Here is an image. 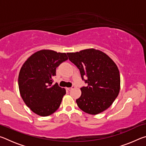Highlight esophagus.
I'll use <instances>...</instances> for the list:
<instances>
[{
	"mask_svg": "<svg viewBox=\"0 0 146 146\" xmlns=\"http://www.w3.org/2000/svg\"><path fill=\"white\" fill-rule=\"evenodd\" d=\"M74 88H75V86H71V88H66V90H67L68 91H71L72 90H73Z\"/></svg>",
	"mask_w": 146,
	"mask_h": 146,
	"instance_id": "obj_1",
	"label": "esophagus"
}]
</instances>
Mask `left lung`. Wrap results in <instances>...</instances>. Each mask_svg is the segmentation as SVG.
Returning a JSON list of instances; mask_svg holds the SVG:
<instances>
[{"instance_id": "left-lung-1", "label": "left lung", "mask_w": 146, "mask_h": 146, "mask_svg": "<svg viewBox=\"0 0 146 146\" xmlns=\"http://www.w3.org/2000/svg\"><path fill=\"white\" fill-rule=\"evenodd\" d=\"M71 62L80 71L86 87L76 100L78 108L91 115H97L111 106L120 91V76L117 65L106 53L95 49L68 53ZM84 77H87L85 80Z\"/></svg>"}]
</instances>
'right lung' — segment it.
<instances>
[{
    "mask_svg": "<svg viewBox=\"0 0 146 146\" xmlns=\"http://www.w3.org/2000/svg\"><path fill=\"white\" fill-rule=\"evenodd\" d=\"M65 53L40 50L33 54L22 66L19 88L24 103L36 115L46 117L60 106L66 90L53 84L56 68L68 60Z\"/></svg>",
    "mask_w": 146,
    "mask_h": 146,
    "instance_id": "1",
    "label": "right lung"
}]
</instances>
